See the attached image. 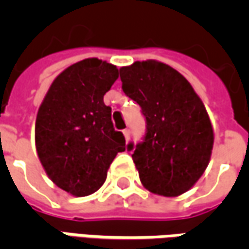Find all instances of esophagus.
<instances>
[{
  "instance_id": "esophagus-1",
  "label": "esophagus",
  "mask_w": 249,
  "mask_h": 249,
  "mask_svg": "<svg viewBox=\"0 0 249 249\" xmlns=\"http://www.w3.org/2000/svg\"><path fill=\"white\" fill-rule=\"evenodd\" d=\"M123 133H124L125 140H126V142H128V141H129V139H130V130L129 129H124V130H123Z\"/></svg>"
}]
</instances>
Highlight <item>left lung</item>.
<instances>
[{"mask_svg":"<svg viewBox=\"0 0 249 249\" xmlns=\"http://www.w3.org/2000/svg\"><path fill=\"white\" fill-rule=\"evenodd\" d=\"M120 77L146 120L144 141L128 145L141 183L156 195H183L201 178L213 148L203 101L181 73L156 60L123 66Z\"/></svg>","mask_w":249,"mask_h":249,"instance_id":"8db88e82","label":"left lung"}]
</instances>
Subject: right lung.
I'll return each mask as SVG.
<instances>
[{
  "label": "right lung",
  "mask_w": 249,
  "mask_h": 249,
  "mask_svg": "<svg viewBox=\"0 0 249 249\" xmlns=\"http://www.w3.org/2000/svg\"><path fill=\"white\" fill-rule=\"evenodd\" d=\"M119 78L117 66L85 58L68 66L52 82L36 119V149L46 175L76 197L92 195L125 139L114 130L104 94Z\"/></svg>",
  "instance_id": "right-lung-1"
}]
</instances>
